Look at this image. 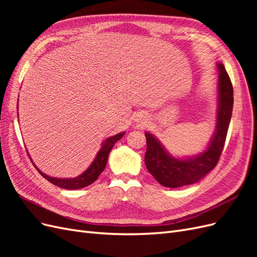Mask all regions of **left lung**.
<instances>
[{
    "mask_svg": "<svg viewBox=\"0 0 257 257\" xmlns=\"http://www.w3.org/2000/svg\"><path fill=\"white\" fill-rule=\"evenodd\" d=\"M217 81L216 127L207 149L198 155L177 159L170 155L150 133H145L147 151L145 164L160 184L166 188H180L199 181L215 167L223 151L234 105V90L229 76L222 63H216Z\"/></svg>",
    "mask_w": 257,
    "mask_h": 257,
    "instance_id": "obj_1",
    "label": "left lung"
}]
</instances>
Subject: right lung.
Segmentation results:
<instances>
[{
	"mask_svg": "<svg viewBox=\"0 0 257 257\" xmlns=\"http://www.w3.org/2000/svg\"><path fill=\"white\" fill-rule=\"evenodd\" d=\"M124 134L125 133L123 132V133L116 134L114 136L108 137L107 139H105V142H103V144H102V148L99 149L98 153L96 154V158L94 159V161H93L90 167L78 177L71 178V179L53 178V177H49L47 175H45L36 166L35 167L38 170V173H40L45 179H47L49 182L59 186V188L66 189V190H78V189L85 188V186H88L91 183L96 181L98 176L103 173V170L105 169V166L107 164V160H108V155H109V152L111 151L114 144L118 142L119 139H121L124 136ZM32 164L34 165L33 162H32Z\"/></svg>",
	"mask_w": 257,
	"mask_h": 257,
	"instance_id": "add662e5",
	"label": "right lung"
}]
</instances>
